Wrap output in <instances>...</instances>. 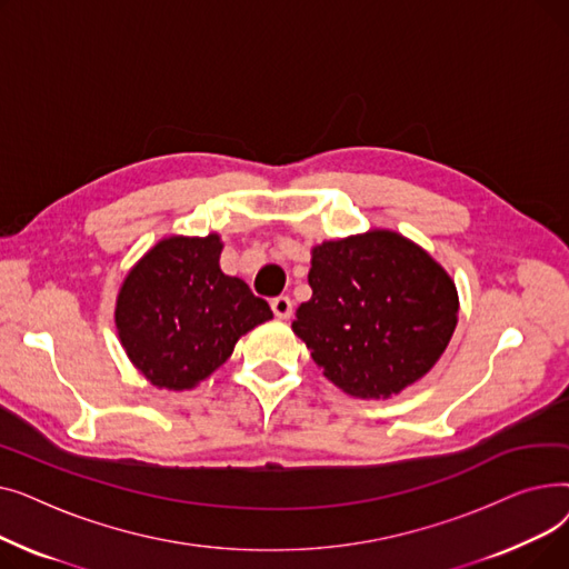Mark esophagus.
Returning a JSON list of instances; mask_svg holds the SVG:
<instances>
[{
    "mask_svg": "<svg viewBox=\"0 0 569 569\" xmlns=\"http://www.w3.org/2000/svg\"><path fill=\"white\" fill-rule=\"evenodd\" d=\"M272 311H274V316L277 318H290L292 316V300L288 295H279V297H274L272 300Z\"/></svg>",
    "mask_w": 569,
    "mask_h": 569,
    "instance_id": "34e87169",
    "label": "esophagus"
}]
</instances>
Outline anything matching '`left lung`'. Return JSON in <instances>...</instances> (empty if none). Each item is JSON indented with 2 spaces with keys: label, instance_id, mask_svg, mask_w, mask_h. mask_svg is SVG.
<instances>
[{
  "label": "left lung",
  "instance_id": "1",
  "mask_svg": "<svg viewBox=\"0 0 569 569\" xmlns=\"http://www.w3.org/2000/svg\"><path fill=\"white\" fill-rule=\"evenodd\" d=\"M311 300L292 332L322 376L357 399H390L427 376L450 343L459 295L410 239L369 230L311 251Z\"/></svg>",
  "mask_w": 569,
  "mask_h": 569
}]
</instances>
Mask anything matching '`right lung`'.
Wrapping results in <instances>:
<instances>
[{"mask_svg":"<svg viewBox=\"0 0 569 569\" xmlns=\"http://www.w3.org/2000/svg\"><path fill=\"white\" fill-rule=\"evenodd\" d=\"M221 249L214 232L166 237L131 267L119 288V341L159 390H191L228 360L239 337L272 318L262 297L221 272Z\"/></svg>","mask_w":569,"mask_h":569,"instance_id":"obj_1","label":"right lung"}]
</instances>
